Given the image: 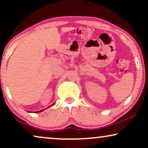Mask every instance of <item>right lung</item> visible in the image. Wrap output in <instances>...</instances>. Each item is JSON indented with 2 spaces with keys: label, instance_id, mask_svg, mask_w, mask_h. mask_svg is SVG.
<instances>
[{
  "label": "right lung",
  "instance_id": "obj_1",
  "mask_svg": "<svg viewBox=\"0 0 148 148\" xmlns=\"http://www.w3.org/2000/svg\"><path fill=\"white\" fill-rule=\"evenodd\" d=\"M52 104V105H53ZM44 110H39V111H37V112H42V111H43Z\"/></svg>",
  "mask_w": 148,
  "mask_h": 148
}]
</instances>
